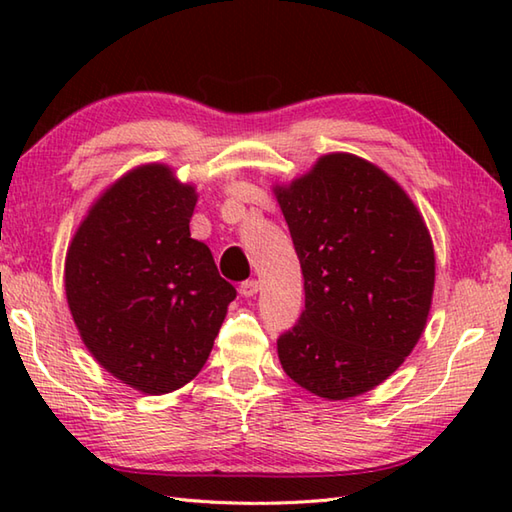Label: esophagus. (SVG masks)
<instances>
[{
    "mask_svg": "<svg viewBox=\"0 0 512 512\" xmlns=\"http://www.w3.org/2000/svg\"><path fill=\"white\" fill-rule=\"evenodd\" d=\"M257 292H259V281H255V279H248L242 286H239V295L242 297H255Z\"/></svg>",
    "mask_w": 512,
    "mask_h": 512,
    "instance_id": "obj_1",
    "label": "esophagus"
}]
</instances>
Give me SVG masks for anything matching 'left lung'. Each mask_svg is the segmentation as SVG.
Returning <instances> with one entry per match:
<instances>
[{"mask_svg":"<svg viewBox=\"0 0 512 512\" xmlns=\"http://www.w3.org/2000/svg\"><path fill=\"white\" fill-rule=\"evenodd\" d=\"M273 191L306 288V310L277 339L281 367L325 400L361 396L405 363L427 325L429 228L394 178L343 151Z\"/></svg>","mask_w":512,"mask_h":512,"instance_id":"1","label":"left lung"}]
</instances>
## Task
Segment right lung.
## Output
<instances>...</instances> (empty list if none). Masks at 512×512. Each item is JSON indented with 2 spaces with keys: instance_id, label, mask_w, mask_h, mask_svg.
<instances>
[{
  "instance_id": "1",
  "label": "right lung",
  "mask_w": 512,
  "mask_h": 512,
  "mask_svg": "<svg viewBox=\"0 0 512 512\" xmlns=\"http://www.w3.org/2000/svg\"><path fill=\"white\" fill-rule=\"evenodd\" d=\"M193 184L140 165L110 184L65 255V299L105 372L160 396L200 374L235 288L191 237Z\"/></svg>"
}]
</instances>
